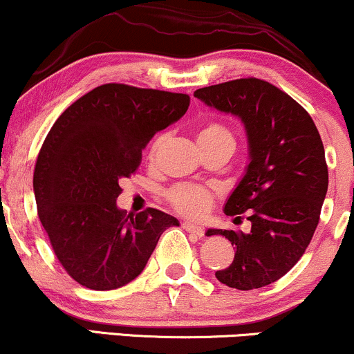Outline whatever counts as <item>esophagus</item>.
<instances>
[{
	"label": "esophagus",
	"instance_id": "obj_1",
	"mask_svg": "<svg viewBox=\"0 0 354 354\" xmlns=\"http://www.w3.org/2000/svg\"><path fill=\"white\" fill-rule=\"evenodd\" d=\"M182 227H184V230L185 232H189V234H194V235H197V236H203V227H201V225H197V223H192V222H184L182 223Z\"/></svg>",
	"mask_w": 354,
	"mask_h": 354
}]
</instances>
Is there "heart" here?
Returning a JSON list of instances; mask_svg holds the SVG:
<instances>
[{
  "instance_id": "heart-1",
  "label": "heart",
  "mask_w": 354,
  "mask_h": 354,
  "mask_svg": "<svg viewBox=\"0 0 354 354\" xmlns=\"http://www.w3.org/2000/svg\"><path fill=\"white\" fill-rule=\"evenodd\" d=\"M160 139L156 140L152 151L159 147ZM198 144L202 145H220V147H228L234 151L235 137L223 124L210 122L203 126L198 132ZM169 201L174 209L184 215L190 217H201L210 209L212 195L207 189L198 185H178L174 187L169 192Z\"/></svg>"
}]
</instances>
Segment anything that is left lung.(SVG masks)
I'll return each instance as SVG.
<instances>
[{
    "instance_id": "1",
    "label": "left lung",
    "mask_w": 354,
    "mask_h": 354,
    "mask_svg": "<svg viewBox=\"0 0 354 354\" xmlns=\"http://www.w3.org/2000/svg\"><path fill=\"white\" fill-rule=\"evenodd\" d=\"M194 95L242 120L248 144V165L223 212H247L252 230H207L235 245L234 261L215 277L230 288H261L295 267L317 230L328 190L322 137L300 104L261 79H235Z\"/></svg>"
}]
</instances>
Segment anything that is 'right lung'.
Instances as JSON below:
<instances>
[{"mask_svg":"<svg viewBox=\"0 0 354 354\" xmlns=\"http://www.w3.org/2000/svg\"><path fill=\"white\" fill-rule=\"evenodd\" d=\"M187 94L104 84L59 115L36 160L37 214L57 260L79 285L115 290L142 273L160 235L178 220L157 209L126 215L119 180L142 149L189 109Z\"/></svg>","mask_w":354,"mask_h":354,"instance_id":"obj_1","label":"right lung"}]
</instances>
